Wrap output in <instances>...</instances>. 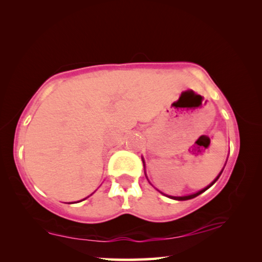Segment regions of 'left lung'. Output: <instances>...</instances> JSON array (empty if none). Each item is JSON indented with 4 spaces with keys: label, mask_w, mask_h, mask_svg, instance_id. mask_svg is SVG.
Masks as SVG:
<instances>
[{
    "label": "left lung",
    "mask_w": 262,
    "mask_h": 262,
    "mask_svg": "<svg viewBox=\"0 0 262 262\" xmlns=\"http://www.w3.org/2000/svg\"><path fill=\"white\" fill-rule=\"evenodd\" d=\"M142 162H143V167H144V160L142 159ZM223 170H224V168H223ZM223 170H222V171L221 172H219V175L217 176V177H215L214 178V180L212 181V182H211V183L209 184V185H207L206 186V188H204V189H202V190H199L198 191V192H196V193H192V194H186V196H168L169 198H171V199H175V201H188V199H192V198H194V197H197V196H199V194H201V193H203V192H204V191H206L207 189H209V188H211V186H212L214 183H215V182H217L218 181V178L219 177H221V175H222V172H223ZM162 193V192H161ZM164 194V193H163ZM165 196H167V194H165Z\"/></svg>",
    "instance_id": "left-lung-1"
}]
</instances>
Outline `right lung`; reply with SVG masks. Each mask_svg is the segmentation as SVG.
Returning <instances> with one entry per match:
<instances>
[{
    "instance_id": "obj_1",
    "label": "right lung",
    "mask_w": 262,
    "mask_h": 262,
    "mask_svg": "<svg viewBox=\"0 0 262 262\" xmlns=\"http://www.w3.org/2000/svg\"><path fill=\"white\" fill-rule=\"evenodd\" d=\"M86 198H87V197H86ZM86 198H84V199H81V201H85V199H86ZM81 201H79V202H81ZM77 203H78V202H77Z\"/></svg>"
}]
</instances>
